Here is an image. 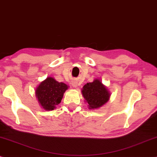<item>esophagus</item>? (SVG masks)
Returning <instances> with one entry per match:
<instances>
[{
    "label": "esophagus",
    "instance_id": "obj_1",
    "mask_svg": "<svg viewBox=\"0 0 157 157\" xmlns=\"http://www.w3.org/2000/svg\"><path fill=\"white\" fill-rule=\"evenodd\" d=\"M71 85H72L73 87H75V88L77 87V82H75V81H73V82H71Z\"/></svg>",
    "mask_w": 157,
    "mask_h": 157
}]
</instances>
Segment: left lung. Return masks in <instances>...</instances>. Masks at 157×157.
Wrapping results in <instances>:
<instances>
[{
  "label": "left lung",
  "mask_w": 157,
  "mask_h": 157,
  "mask_svg": "<svg viewBox=\"0 0 157 157\" xmlns=\"http://www.w3.org/2000/svg\"><path fill=\"white\" fill-rule=\"evenodd\" d=\"M82 96L90 109L101 107L109 100V94L101 81L94 80L93 82L85 85L82 88Z\"/></svg>",
  "instance_id": "left-lung-1"
}]
</instances>
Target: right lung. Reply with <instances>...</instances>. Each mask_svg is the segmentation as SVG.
Returning a JSON list of instances; mask_svg holds the SVG:
<instances>
[{
	"label": "right lung",
	"instance_id": "right-lung-1",
	"mask_svg": "<svg viewBox=\"0 0 157 157\" xmlns=\"http://www.w3.org/2000/svg\"><path fill=\"white\" fill-rule=\"evenodd\" d=\"M68 86L52 77H48L41 82L36 90V96L41 107L46 110H52L60 103Z\"/></svg>",
	"mask_w": 157,
	"mask_h": 157
}]
</instances>
